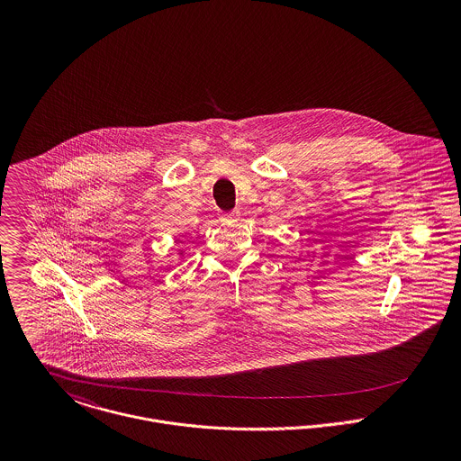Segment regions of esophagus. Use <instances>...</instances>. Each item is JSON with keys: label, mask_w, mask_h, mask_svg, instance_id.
I'll return each instance as SVG.
<instances>
[{"label": "esophagus", "mask_w": 461, "mask_h": 461, "mask_svg": "<svg viewBox=\"0 0 461 461\" xmlns=\"http://www.w3.org/2000/svg\"><path fill=\"white\" fill-rule=\"evenodd\" d=\"M236 218H238V211L229 212V214H221V216H220V220H221V221H225V223H230V221H234Z\"/></svg>", "instance_id": "34e87169"}]
</instances>
